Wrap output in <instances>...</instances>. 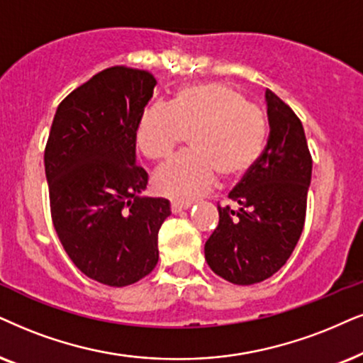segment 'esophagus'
Returning <instances> with one entry per match:
<instances>
[{
	"mask_svg": "<svg viewBox=\"0 0 363 363\" xmlns=\"http://www.w3.org/2000/svg\"><path fill=\"white\" fill-rule=\"evenodd\" d=\"M189 203H179V201H172L171 203V211L174 214L176 213H181V211H186V209H189Z\"/></svg>",
	"mask_w": 363,
	"mask_h": 363,
	"instance_id": "1",
	"label": "esophagus"
}]
</instances>
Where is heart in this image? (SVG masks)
Returning <instances> with one entry per match:
<instances>
[{
	"label": "heart",
	"instance_id": "obj_1",
	"mask_svg": "<svg viewBox=\"0 0 363 363\" xmlns=\"http://www.w3.org/2000/svg\"><path fill=\"white\" fill-rule=\"evenodd\" d=\"M187 132L189 152L169 160L154 177L155 189L179 203L204 194L216 177L223 182L246 177L264 152L268 123L229 85L191 84L174 91L167 108L152 105L142 112L137 147L147 159L162 160Z\"/></svg>",
	"mask_w": 363,
	"mask_h": 363
}]
</instances>
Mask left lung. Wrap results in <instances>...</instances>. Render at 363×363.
I'll use <instances>...</instances> for the list:
<instances>
[{
  "label": "left lung",
  "instance_id": "obj_1",
  "mask_svg": "<svg viewBox=\"0 0 363 363\" xmlns=\"http://www.w3.org/2000/svg\"><path fill=\"white\" fill-rule=\"evenodd\" d=\"M269 137L253 171L218 206L219 224L204 245L209 268L235 284L273 277L290 258L305 226L311 155L296 113L264 94Z\"/></svg>",
  "mask_w": 363,
  "mask_h": 363
}]
</instances>
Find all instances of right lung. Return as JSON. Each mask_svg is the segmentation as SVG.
<instances>
[{"mask_svg": "<svg viewBox=\"0 0 363 363\" xmlns=\"http://www.w3.org/2000/svg\"><path fill=\"white\" fill-rule=\"evenodd\" d=\"M152 73L112 67L67 95L53 117L45 174L55 231L73 264L108 286H127L159 261L157 235L171 204L144 197L135 130L152 99Z\"/></svg>", "mask_w": 363, "mask_h": 363, "instance_id": "add662e5", "label": "right lung"}]
</instances>
